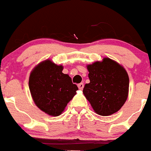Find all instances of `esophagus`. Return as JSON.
I'll return each instance as SVG.
<instances>
[{
	"label": "esophagus",
	"mask_w": 151,
	"mask_h": 151,
	"mask_svg": "<svg viewBox=\"0 0 151 151\" xmlns=\"http://www.w3.org/2000/svg\"><path fill=\"white\" fill-rule=\"evenodd\" d=\"M78 87L79 89H83V87H84V84L83 83H79V84H78Z\"/></svg>",
	"instance_id": "esophagus-1"
}]
</instances>
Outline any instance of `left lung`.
I'll list each match as a JSON object with an SVG mask.
<instances>
[{"mask_svg":"<svg viewBox=\"0 0 151 151\" xmlns=\"http://www.w3.org/2000/svg\"><path fill=\"white\" fill-rule=\"evenodd\" d=\"M87 68L90 83L85 85L83 93L94 111L101 116L117 112L127 99V73L109 58L89 65Z\"/></svg>","mask_w":151,"mask_h":151,"instance_id":"obj_1","label":"left lung"}]
</instances>
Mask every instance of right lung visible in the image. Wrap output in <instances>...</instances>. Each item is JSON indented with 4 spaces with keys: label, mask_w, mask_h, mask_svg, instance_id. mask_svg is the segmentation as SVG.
<instances>
[{
    "label": "right lung",
    "mask_w": 151,
    "mask_h": 151,
    "mask_svg": "<svg viewBox=\"0 0 151 151\" xmlns=\"http://www.w3.org/2000/svg\"><path fill=\"white\" fill-rule=\"evenodd\" d=\"M63 67L50 60L41 62L29 77V89L33 100L41 110L57 116L64 110L78 90L68 75L62 73Z\"/></svg>",
    "instance_id": "right-lung-1"
}]
</instances>
